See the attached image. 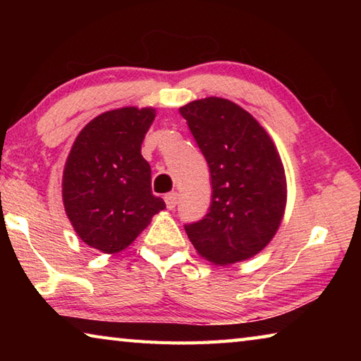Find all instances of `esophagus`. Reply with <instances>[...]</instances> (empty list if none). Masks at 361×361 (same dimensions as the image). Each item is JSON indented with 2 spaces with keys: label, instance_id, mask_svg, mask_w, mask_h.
Here are the masks:
<instances>
[{
  "label": "esophagus",
  "instance_id": "obj_1",
  "mask_svg": "<svg viewBox=\"0 0 361 361\" xmlns=\"http://www.w3.org/2000/svg\"><path fill=\"white\" fill-rule=\"evenodd\" d=\"M164 200H166V205L169 210H173L176 204H178V194L176 192H169L166 194V197H164Z\"/></svg>",
  "mask_w": 361,
  "mask_h": 361
}]
</instances>
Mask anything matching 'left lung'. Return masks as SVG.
I'll list each match as a JSON object with an SVG mask.
<instances>
[{"instance_id": "left-lung-1", "label": "left lung", "mask_w": 361, "mask_h": 361, "mask_svg": "<svg viewBox=\"0 0 361 361\" xmlns=\"http://www.w3.org/2000/svg\"><path fill=\"white\" fill-rule=\"evenodd\" d=\"M210 169L212 204L185 224L199 255L232 264L259 253L276 234L286 202L283 164L252 114L218 97L180 108Z\"/></svg>"}]
</instances>
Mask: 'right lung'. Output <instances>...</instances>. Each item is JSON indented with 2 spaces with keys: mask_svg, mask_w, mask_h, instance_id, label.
Masks as SVG:
<instances>
[{
  "mask_svg": "<svg viewBox=\"0 0 361 361\" xmlns=\"http://www.w3.org/2000/svg\"><path fill=\"white\" fill-rule=\"evenodd\" d=\"M152 108L106 111L79 132L63 170V205L89 247L118 253L137 239L166 202L151 191L142 143Z\"/></svg>",
  "mask_w": 361,
  "mask_h": 361,
  "instance_id": "add662e5",
  "label": "right lung"
}]
</instances>
